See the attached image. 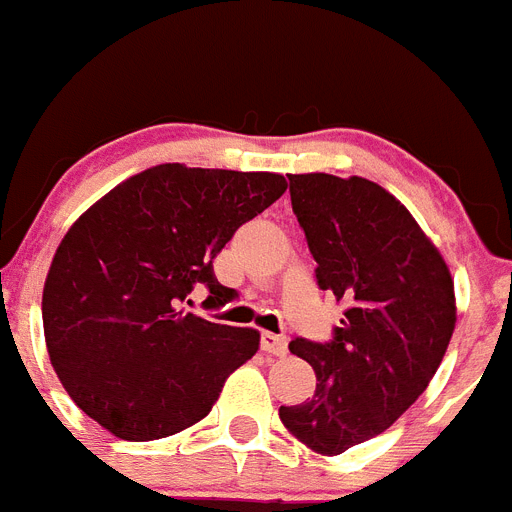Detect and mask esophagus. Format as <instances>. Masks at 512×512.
Here are the masks:
<instances>
[{"label":"esophagus","mask_w":512,"mask_h":512,"mask_svg":"<svg viewBox=\"0 0 512 512\" xmlns=\"http://www.w3.org/2000/svg\"><path fill=\"white\" fill-rule=\"evenodd\" d=\"M260 349L270 356H283L289 351V343H286L283 336H276V333H263L260 336Z\"/></svg>","instance_id":"34e87169"}]
</instances>
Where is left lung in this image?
Listing matches in <instances>:
<instances>
[{"instance_id":"8db88e82","label":"left lung","mask_w":512,"mask_h":512,"mask_svg":"<svg viewBox=\"0 0 512 512\" xmlns=\"http://www.w3.org/2000/svg\"><path fill=\"white\" fill-rule=\"evenodd\" d=\"M317 286L346 304L330 343L296 338L315 393L281 406L283 427L320 455L382 435L427 390L455 330V286L406 205L362 176L289 174Z\"/></svg>"}]
</instances>
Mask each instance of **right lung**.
I'll return each mask as SVG.
<instances>
[{
	"label": "right lung",
	"mask_w": 512,
	"mask_h": 512,
	"mask_svg": "<svg viewBox=\"0 0 512 512\" xmlns=\"http://www.w3.org/2000/svg\"><path fill=\"white\" fill-rule=\"evenodd\" d=\"M273 171L161 163L124 179L77 218L44 283L51 367L72 401L114 437L161 440L210 414L226 377L260 349L255 328L187 312L195 283L210 304L234 289L213 257L286 192Z\"/></svg>",
	"instance_id": "add662e5"
}]
</instances>
